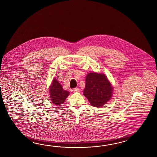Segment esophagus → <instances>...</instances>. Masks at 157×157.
I'll use <instances>...</instances> for the list:
<instances>
[{
	"instance_id": "1",
	"label": "esophagus",
	"mask_w": 157,
	"mask_h": 157,
	"mask_svg": "<svg viewBox=\"0 0 157 157\" xmlns=\"http://www.w3.org/2000/svg\"><path fill=\"white\" fill-rule=\"evenodd\" d=\"M74 91L75 93H78L80 91V89L78 88H75L74 89Z\"/></svg>"
}]
</instances>
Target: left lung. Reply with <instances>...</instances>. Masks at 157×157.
Here are the masks:
<instances>
[{
  "instance_id": "left-lung-1",
  "label": "left lung",
  "mask_w": 157,
  "mask_h": 157,
  "mask_svg": "<svg viewBox=\"0 0 157 157\" xmlns=\"http://www.w3.org/2000/svg\"><path fill=\"white\" fill-rule=\"evenodd\" d=\"M83 95L94 107H100L110 100L113 87L104 74L89 73L86 77Z\"/></svg>"
}]
</instances>
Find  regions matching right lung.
<instances>
[{"mask_svg": "<svg viewBox=\"0 0 157 157\" xmlns=\"http://www.w3.org/2000/svg\"><path fill=\"white\" fill-rule=\"evenodd\" d=\"M50 100L52 103L56 105L63 104L70 93L66 90H64L59 82L54 78L50 87Z\"/></svg>", "mask_w": 157, "mask_h": 157, "instance_id": "obj_1", "label": "right lung"}]
</instances>
